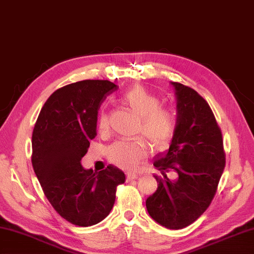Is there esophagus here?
<instances>
[{
	"label": "esophagus",
	"mask_w": 254,
	"mask_h": 254,
	"mask_svg": "<svg viewBox=\"0 0 254 254\" xmlns=\"http://www.w3.org/2000/svg\"><path fill=\"white\" fill-rule=\"evenodd\" d=\"M137 179V175L134 173H127V181H132V180Z\"/></svg>",
	"instance_id": "obj_1"
}]
</instances>
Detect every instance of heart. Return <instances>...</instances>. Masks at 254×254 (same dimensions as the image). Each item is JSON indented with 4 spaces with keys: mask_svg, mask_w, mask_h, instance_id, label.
I'll return each instance as SVG.
<instances>
[{
    "mask_svg": "<svg viewBox=\"0 0 254 254\" xmlns=\"http://www.w3.org/2000/svg\"><path fill=\"white\" fill-rule=\"evenodd\" d=\"M122 101L140 117L137 132L143 133L154 149L162 150L171 143L177 128L174 114L167 109L160 108L159 98L150 93L143 86L136 85L122 95ZM108 115L101 113L98 120L100 131H107ZM146 153L145 142L141 137L134 140L115 142L109 147L108 159L111 163L126 170H134Z\"/></svg>",
    "mask_w": 254,
    "mask_h": 254,
    "instance_id": "b5f03b06",
    "label": "heart"
}]
</instances>
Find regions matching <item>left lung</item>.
<instances>
[{"label": "left lung", "mask_w": 254, "mask_h": 254, "mask_svg": "<svg viewBox=\"0 0 254 254\" xmlns=\"http://www.w3.org/2000/svg\"><path fill=\"white\" fill-rule=\"evenodd\" d=\"M177 98V128L169 150L154 158L162 173L154 178L158 189L145 201L152 219L179 230L203 214L215 195L223 173V140L206 101L191 87L171 82ZM173 172L176 179L166 177Z\"/></svg>", "instance_id": "obj_1"}]
</instances>
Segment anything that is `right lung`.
Returning a JSON list of instances; mask_svg holds the SVG:
<instances>
[{
  "label": "right lung",
  "instance_id": "1",
  "mask_svg": "<svg viewBox=\"0 0 254 254\" xmlns=\"http://www.w3.org/2000/svg\"><path fill=\"white\" fill-rule=\"evenodd\" d=\"M118 89L108 80H84L50 95L32 134V165L54 210L72 224L91 227L111 212L122 170L108 165L94 172L82 167L96 135L101 103Z\"/></svg>",
  "mask_w": 254,
  "mask_h": 254
}]
</instances>
